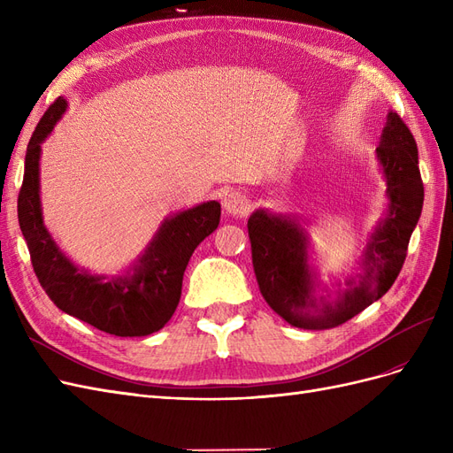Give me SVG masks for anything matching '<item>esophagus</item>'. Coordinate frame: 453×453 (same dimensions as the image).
<instances>
[{
  "instance_id": "1",
  "label": "esophagus",
  "mask_w": 453,
  "mask_h": 453,
  "mask_svg": "<svg viewBox=\"0 0 453 453\" xmlns=\"http://www.w3.org/2000/svg\"><path fill=\"white\" fill-rule=\"evenodd\" d=\"M223 208L228 215H245L250 211L251 203H250L248 196L238 193V190H234V193H228L223 198Z\"/></svg>"
}]
</instances>
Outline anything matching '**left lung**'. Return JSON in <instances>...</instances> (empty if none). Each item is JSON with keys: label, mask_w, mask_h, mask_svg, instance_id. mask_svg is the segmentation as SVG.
I'll use <instances>...</instances> for the list:
<instances>
[{"label": "left lung", "mask_w": 453, "mask_h": 453, "mask_svg": "<svg viewBox=\"0 0 453 453\" xmlns=\"http://www.w3.org/2000/svg\"><path fill=\"white\" fill-rule=\"evenodd\" d=\"M376 157L386 180L388 210L368 236L359 272L334 295L319 296V272L311 265L310 236L295 215L258 208L248 221L253 268L268 306L298 328L323 331L361 313L386 295L403 268L410 236L423 208L418 145L403 119L389 111Z\"/></svg>", "instance_id": "1"}]
</instances>
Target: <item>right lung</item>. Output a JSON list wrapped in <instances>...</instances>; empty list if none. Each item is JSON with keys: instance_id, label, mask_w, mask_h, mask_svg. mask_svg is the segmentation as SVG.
Listing matches in <instances>:
<instances>
[{"instance_id": "obj_1", "label": "right lung", "mask_w": 453, "mask_h": 453, "mask_svg": "<svg viewBox=\"0 0 453 453\" xmlns=\"http://www.w3.org/2000/svg\"><path fill=\"white\" fill-rule=\"evenodd\" d=\"M67 109L54 102L26 149L19 195V223L35 276L62 311L115 336H147L170 321L181 298L183 273L198 243L219 226L221 203L210 200L164 219L145 251L117 276H98L77 266L43 223L39 158L43 143Z\"/></svg>"}]
</instances>
